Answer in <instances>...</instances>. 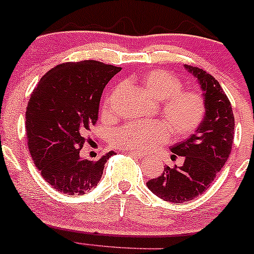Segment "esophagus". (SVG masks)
<instances>
[{"instance_id": "obj_1", "label": "esophagus", "mask_w": 254, "mask_h": 254, "mask_svg": "<svg viewBox=\"0 0 254 254\" xmlns=\"http://www.w3.org/2000/svg\"><path fill=\"white\" fill-rule=\"evenodd\" d=\"M127 153L129 154V155L134 156V158H138V159H143V158H145V154H143V153H139V151H135V150H129V151H127Z\"/></svg>"}]
</instances>
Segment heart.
<instances>
[{"mask_svg":"<svg viewBox=\"0 0 254 254\" xmlns=\"http://www.w3.org/2000/svg\"><path fill=\"white\" fill-rule=\"evenodd\" d=\"M139 82L149 96L160 100L159 109L165 121H137L120 127L112 134V143L120 149L146 151L169 139V128L176 137H187L198 129L206 114L202 93L182 89V82L164 69H151L140 75ZM117 89L106 98L104 115L111 116Z\"/></svg>","mask_w":254,"mask_h":254,"instance_id":"b5f03b06","label":"heart"}]
</instances>
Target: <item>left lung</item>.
<instances>
[{
    "label": "left lung",
    "mask_w": 254,
    "mask_h": 254,
    "mask_svg": "<svg viewBox=\"0 0 254 254\" xmlns=\"http://www.w3.org/2000/svg\"><path fill=\"white\" fill-rule=\"evenodd\" d=\"M185 67L204 91L205 117L194 134L171 148L172 153L184 156V165L165 166L160 176L146 182L154 194L172 203L190 202L205 192L229 159L235 134L231 103L218 80L204 69Z\"/></svg>",
    "instance_id": "obj_1"
}]
</instances>
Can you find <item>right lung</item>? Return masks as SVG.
<instances>
[{
  "instance_id": "add662e5",
  "label": "right lung",
  "mask_w": 254,
  "mask_h": 254,
  "mask_svg": "<svg viewBox=\"0 0 254 254\" xmlns=\"http://www.w3.org/2000/svg\"><path fill=\"white\" fill-rule=\"evenodd\" d=\"M121 67L85 60L50 69L31 93L25 111L28 148L51 187L67 195L98 186L114 151L98 160L82 158L88 130L98 121L104 88Z\"/></svg>"
}]
</instances>
